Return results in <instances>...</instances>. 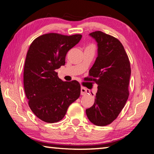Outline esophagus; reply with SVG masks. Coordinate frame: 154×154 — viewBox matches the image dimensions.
<instances>
[{
    "label": "esophagus",
    "instance_id": "esophagus-1",
    "mask_svg": "<svg viewBox=\"0 0 154 154\" xmlns=\"http://www.w3.org/2000/svg\"><path fill=\"white\" fill-rule=\"evenodd\" d=\"M87 93H88V90L86 88L83 87L81 88V94L82 96H84V95H86Z\"/></svg>",
    "mask_w": 154,
    "mask_h": 154
}]
</instances>
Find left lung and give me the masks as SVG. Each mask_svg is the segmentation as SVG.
I'll return each mask as SVG.
<instances>
[{
  "label": "left lung",
  "instance_id": "1",
  "mask_svg": "<svg viewBox=\"0 0 154 154\" xmlns=\"http://www.w3.org/2000/svg\"><path fill=\"white\" fill-rule=\"evenodd\" d=\"M97 43L98 56L91 68L90 81L98 84L92 106L85 110L89 120L98 126H106L117 118L128 98L131 69L120 41L101 31L89 35Z\"/></svg>",
  "mask_w": 154,
  "mask_h": 154
}]
</instances>
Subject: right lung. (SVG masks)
I'll list each match as a JSON object with an SVG mask.
<instances>
[{
    "instance_id": "right-lung-1",
    "label": "right lung",
    "mask_w": 154,
    "mask_h": 154,
    "mask_svg": "<svg viewBox=\"0 0 154 154\" xmlns=\"http://www.w3.org/2000/svg\"><path fill=\"white\" fill-rule=\"evenodd\" d=\"M82 37L48 33L35 38L30 45L24 69V90L30 109L43 122L60 121L69 105L79 97V83L63 82L56 70L65 64L67 52Z\"/></svg>"
}]
</instances>
